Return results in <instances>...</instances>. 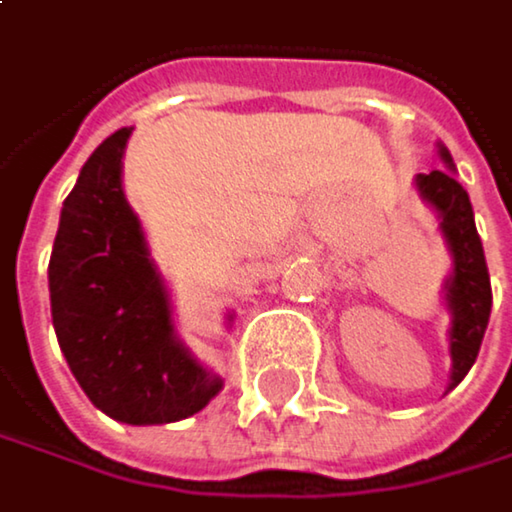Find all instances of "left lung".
I'll return each instance as SVG.
<instances>
[{"instance_id":"left-lung-1","label":"left lung","mask_w":512,"mask_h":512,"mask_svg":"<svg viewBox=\"0 0 512 512\" xmlns=\"http://www.w3.org/2000/svg\"><path fill=\"white\" fill-rule=\"evenodd\" d=\"M441 158L453 164L450 152L441 146ZM420 194L441 212V230L453 251V279L447 282V309L453 312L450 327V357H453V378L456 387L480 354V342L492 312V285L483 242L474 224V209L468 191L450 170H432L417 176Z\"/></svg>"}]
</instances>
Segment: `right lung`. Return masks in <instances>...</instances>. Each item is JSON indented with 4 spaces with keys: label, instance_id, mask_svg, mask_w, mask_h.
Listing matches in <instances>:
<instances>
[{
    "label": "right lung",
    "instance_id": "right-lung-1",
    "mask_svg": "<svg viewBox=\"0 0 512 512\" xmlns=\"http://www.w3.org/2000/svg\"><path fill=\"white\" fill-rule=\"evenodd\" d=\"M128 128L83 164L62 203L50 254V312L59 348L95 408L149 426L176 423L221 390L173 336L167 291L122 194Z\"/></svg>",
    "mask_w": 512,
    "mask_h": 512
}]
</instances>
